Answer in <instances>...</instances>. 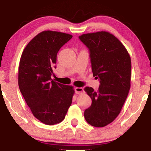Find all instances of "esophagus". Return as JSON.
<instances>
[{
	"label": "esophagus",
	"instance_id": "1",
	"mask_svg": "<svg viewBox=\"0 0 151 151\" xmlns=\"http://www.w3.org/2000/svg\"><path fill=\"white\" fill-rule=\"evenodd\" d=\"M75 91H76V94H80L84 91V89H83V88H82V87H76Z\"/></svg>",
	"mask_w": 151,
	"mask_h": 151
}]
</instances>
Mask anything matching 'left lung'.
Masks as SVG:
<instances>
[{
  "label": "left lung",
  "mask_w": 151,
  "mask_h": 151,
  "mask_svg": "<svg viewBox=\"0 0 151 151\" xmlns=\"http://www.w3.org/2000/svg\"><path fill=\"white\" fill-rule=\"evenodd\" d=\"M79 38L88 49L93 74L100 83L97 91L84 88L92 100L84 118L93 127H104L119 114L129 94L131 57L122 43L107 32L82 34Z\"/></svg>",
  "instance_id": "obj_1"
}]
</instances>
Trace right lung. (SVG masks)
Returning <instances> with one entry per match:
<instances>
[{
  "label": "right lung",
  "instance_id": "obj_1",
  "mask_svg": "<svg viewBox=\"0 0 151 151\" xmlns=\"http://www.w3.org/2000/svg\"><path fill=\"white\" fill-rule=\"evenodd\" d=\"M72 37L65 33L44 31L28 43L20 58V91L34 116L45 124L61 122L72 103L73 86L51 78L58 52Z\"/></svg>",
  "mask_w": 151,
  "mask_h": 151
}]
</instances>
